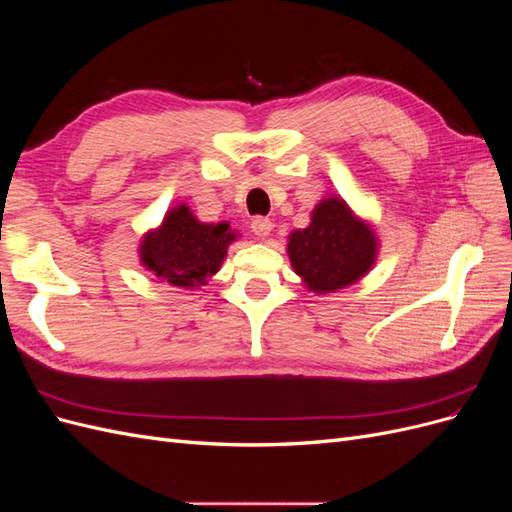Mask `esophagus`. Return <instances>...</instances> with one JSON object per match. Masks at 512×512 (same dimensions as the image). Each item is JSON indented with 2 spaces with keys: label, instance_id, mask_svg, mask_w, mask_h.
<instances>
[{
  "label": "esophagus",
  "instance_id": "34e87169",
  "mask_svg": "<svg viewBox=\"0 0 512 512\" xmlns=\"http://www.w3.org/2000/svg\"><path fill=\"white\" fill-rule=\"evenodd\" d=\"M273 230V222L267 220V218H254L252 220V232L258 237H269Z\"/></svg>",
  "mask_w": 512,
  "mask_h": 512
}]
</instances>
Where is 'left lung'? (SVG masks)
<instances>
[{
  "label": "left lung",
  "instance_id": "8db88e82",
  "mask_svg": "<svg viewBox=\"0 0 512 512\" xmlns=\"http://www.w3.org/2000/svg\"><path fill=\"white\" fill-rule=\"evenodd\" d=\"M378 241L371 228L354 218L342 198H324L312 211V224L288 239L292 269L314 292L346 288L374 265Z\"/></svg>",
  "mask_w": 512,
  "mask_h": 512
}]
</instances>
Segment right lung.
Masks as SVG:
<instances>
[{"mask_svg": "<svg viewBox=\"0 0 512 512\" xmlns=\"http://www.w3.org/2000/svg\"><path fill=\"white\" fill-rule=\"evenodd\" d=\"M235 237L237 232L226 222H198L190 207L179 205L166 213L158 230L147 232L141 245V262L166 284L179 288L205 286L207 277L218 273Z\"/></svg>", "mask_w": 512, "mask_h": 512, "instance_id": "right-lung-1", "label": "right lung"}]
</instances>
